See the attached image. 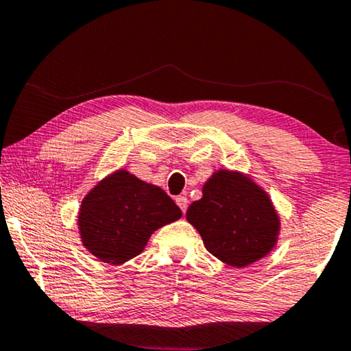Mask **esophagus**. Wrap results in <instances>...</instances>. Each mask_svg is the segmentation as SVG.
<instances>
[{"mask_svg": "<svg viewBox=\"0 0 351 351\" xmlns=\"http://www.w3.org/2000/svg\"><path fill=\"white\" fill-rule=\"evenodd\" d=\"M175 200H176V204H178V207L181 208V212L186 213V210H188V204H189L188 197H186V195H178Z\"/></svg>", "mask_w": 351, "mask_h": 351, "instance_id": "34e87169", "label": "esophagus"}]
</instances>
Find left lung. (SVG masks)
<instances>
[{
  "label": "left lung",
  "mask_w": 351,
  "mask_h": 351,
  "mask_svg": "<svg viewBox=\"0 0 351 351\" xmlns=\"http://www.w3.org/2000/svg\"><path fill=\"white\" fill-rule=\"evenodd\" d=\"M186 218L210 254L237 268L260 260L276 244L279 218L269 197L239 173H215Z\"/></svg>",
  "instance_id": "1"
}]
</instances>
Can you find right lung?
Listing matches in <instances>:
<instances>
[{
  "label": "right lung",
  "instance_id": "add662e5",
  "mask_svg": "<svg viewBox=\"0 0 351 351\" xmlns=\"http://www.w3.org/2000/svg\"><path fill=\"white\" fill-rule=\"evenodd\" d=\"M181 218L165 191L119 170L83 199L78 226L93 255L120 265L139 255L158 228Z\"/></svg>",
  "mask_w": 351,
  "mask_h": 351
}]
</instances>
